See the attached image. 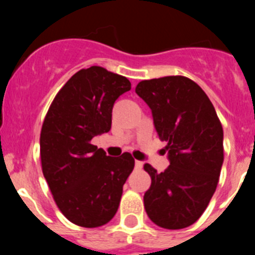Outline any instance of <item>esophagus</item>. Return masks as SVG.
I'll return each mask as SVG.
<instances>
[{"mask_svg": "<svg viewBox=\"0 0 255 255\" xmlns=\"http://www.w3.org/2000/svg\"><path fill=\"white\" fill-rule=\"evenodd\" d=\"M141 167H143V162H141V161H135V168H138V170H140Z\"/></svg>", "mask_w": 255, "mask_h": 255, "instance_id": "obj_1", "label": "esophagus"}]
</instances>
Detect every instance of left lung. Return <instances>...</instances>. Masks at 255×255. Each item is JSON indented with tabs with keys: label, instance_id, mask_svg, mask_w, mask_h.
<instances>
[{
	"label": "left lung",
	"instance_id": "obj_1",
	"mask_svg": "<svg viewBox=\"0 0 255 255\" xmlns=\"http://www.w3.org/2000/svg\"><path fill=\"white\" fill-rule=\"evenodd\" d=\"M135 92L152 110L170 166L158 173L144 170L152 184L144 208L157 226L185 229L203 215L215 194L224 163V130L204 91L185 76L141 80Z\"/></svg>",
	"mask_w": 255,
	"mask_h": 255
}]
</instances>
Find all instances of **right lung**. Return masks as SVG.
Returning <instances> with one entry per match:
<instances>
[{"mask_svg":"<svg viewBox=\"0 0 255 255\" xmlns=\"http://www.w3.org/2000/svg\"><path fill=\"white\" fill-rule=\"evenodd\" d=\"M131 89L125 76L101 66L82 69L56 94L40 131L44 179L62 215L82 227H100L116 215L131 154L108 157L92 144L111 129L115 101Z\"/></svg>","mask_w":255,"mask_h":255,"instance_id":"right-lung-1","label":"right lung"}]
</instances>
